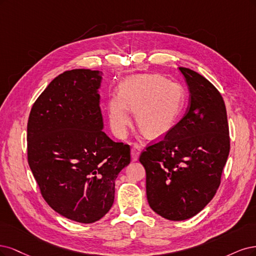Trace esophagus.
<instances>
[{
  "mask_svg": "<svg viewBox=\"0 0 256 256\" xmlns=\"http://www.w3.org/2000/svg\"><path fill=\"white\" fill-rule=\"evenodd\" d=\"M140 151H142V146H140L138 144H134L133 146H132V150H130L132 160H138V156L140 154Z\"/></svg>",
  "mask_w": 256,
  "mask_h": 256,
  "instance_id": "esophagus-1",
  "label": "esophagus"
}]
</instances>
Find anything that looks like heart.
Returning <instances> with one entry per match:
<instances>
[{"instance_id":"obj_1","label":"heart","mask_w":256,"mask_h":256,"mask_svg":"<svg viewBox=\"0 0 256 256\" xmlns=\"http://www.w3.org/2000/svg\"><path fill=\"white\" fill-rule=\"evenodd\" d=\"M184 105L185 92L176 82L160 76H137L121 85L120 94L110 98L107 116L112 132L120 138L128 133L130 112H135V122L144 134L158 136L174 124Z\"/></svg>"}]
</instances>
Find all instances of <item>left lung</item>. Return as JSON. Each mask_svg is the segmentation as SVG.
<instances>
[{"mask_svg": "<svg viewBox=\"0 0 256 256\" xmlns=\"http://www.w3.org/2000/svg\"><path fill=\"white\" fill-rule=\"evenodd\" d=\"M180 70L190 92L184 117L139 156L150 208L172 221L192 218L210 203L230 153L224 98L201 74Z\"/></svg>", "mask_w": 256, "mask_h": 256, "instance_id": "8db88e82", "label": "left lung"}]
</instances>
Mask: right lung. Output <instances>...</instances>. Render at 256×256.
<instances>
[{
    "label": "right lung",
    "mask_w": 256,
    "mask_h": 256,
    "mask_svg": "<svg viewBox=\"0 0 256 256\" xmlns=\"http://www.w3.org/2000/svg\"><path fill=\"white\" fill-rule=\"evenodd\" d=\"M102 72L66 71L44 90L28 121V160L41 196L62 216L80 224L112 208L114 180L130 162V148L103 128Z\"/></svg>",
    "instance_id": "1"
}]
</instances>
